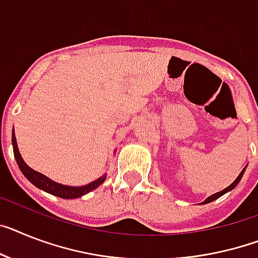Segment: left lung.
Wrapping results in <instances>:
<instances>
[{"label":"left lung","instance_id":"1","mask_svg":"<svg viewBox=\"0 0 258 258\" xmlns=\"http://www.w3.org/2000/svg\"><path fill=\"white\" fill-rule=\"evenodd\" d=\"M244 170H245V169L241 170V173H240V174H239V177H237V178H236L235 181H233V182L228 186V187H226V189L222 190V191H219V192H215V194H213V196H210L209 198L206 199V201H203L202 205H203V203H210V202H213V201H215V199H218V198H219V197H222L223 194H226L227 191H229V190H232L233 187H235V186L240 182V179H241V177H243V174H244Z\"/></svg>","mask_w":258,"mask_h":258}]
</instances>
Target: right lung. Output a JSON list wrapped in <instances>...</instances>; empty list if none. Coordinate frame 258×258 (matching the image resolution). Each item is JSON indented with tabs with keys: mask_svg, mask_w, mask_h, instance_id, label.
I'll use <instances>...</instances> for the list:
<instances>
[{
	"mask_svg": "<svg viewBox=\"0 0 258 258\" xmlns=\"http://www.w3.org/2000/svg\"><path fill=\"white\" fill-rule=\"evenodd\" d=\"M13 151H14L15 160L18 162V166L21 172L25 174V177L29 179L30 182L34 183L36 187L39 189L44 190V191L49 192V194H53L56 197H60V198L64 199H73V198H79V197L85 196L86 192L92 191V190L97 189L101 183L106 179V176L101 177V178L93 181L92 183L85 186H80V187H75V186H66V185H60L57 182H53L49 178H47L45 176H43L42 173L36 172V170L31 169L25 161H23L22 156L18 151V146H17V139H15L14 135V130H13Z\"/></svg>",
	"mask_w": 258,
	"mask_h": 258,
	"instance_id": "right-lung-1",
	"label": "right lung"
}]
</instances>
